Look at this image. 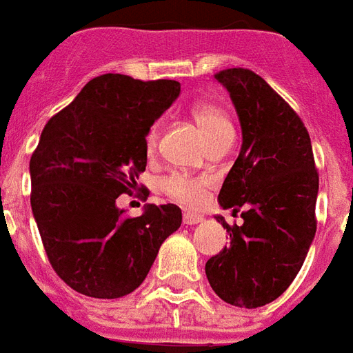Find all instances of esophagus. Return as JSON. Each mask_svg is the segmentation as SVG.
<instances>
[{
  "label": "esophagus",
  "instance_id": "obj_1",
  "mask_svg": "<svg viewBox=\"0 0 353 353\" xmlns=\"http://www.w3.org/2000/svg\"><path fill=\"white\" fill-rule=\"evenodd\" d=\"M203 216L200 215V213H192V211H187V213H183V224H187V226H194V224L202 223Z\"/></svg>",
  "mask_w": 353,
  "mask_h": 353
}]
</instances>
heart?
Wrapping results in <instances>:
<instances>
[{
  "label": "heart",
  "instance_id": "heart-1",
  "mask_svg": "<svg viewBox=\"0 0 353 353\" xmlns=\"http://www.w3.org/2000/svg\"><path fill=\"white\" fill-rule=\"evenodd\" d=\"M190 116L196 121V125L200 127V130L203 132L205 140L210 142L211 138L219 137L223 132H228L232 130V125H230L228 116L224 114V110L221 106H216L213 103H208V101H198V103L190 104ZM145 143H148V150H153L157 143V127H151L148 130V137H145ZM163 190L164 194L174 200H179V202L185 203H198L205 194V189H208V179L205 177H194L189 176V174H181V172H176V174H170L168 177L163 179Z\"/></svg>",
  "mask_w": 353,
  "mask_h": 353
}]
</instances>
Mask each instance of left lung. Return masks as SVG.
<instances>
[{
  "label": "left lung",
  "mask_w": 353,
  "mask_h": 353,
  "mask_svg": "<svg viewBox=\"0 0 353 353\" xmlns=\"http://www.w3.org/2000/svg\"><path fill=\"white\" fill-rule=\"evenodd\" d=\"M215 78L230 91L243 132L219 202L234 215L243 210V224L216 216L230 245L205 262V275L223 301L256 309L283 296L305 262L316 234L318 170L301 117L262 77L236 67Z\"/></svg>",
  "instance_id": "1"
}]
</instances>
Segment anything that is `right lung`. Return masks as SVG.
Returning a JSON list of instances; mask_svg holds the SVG:
<instances>
[{
  "instance_id": "right-lung-1",
  "label": "right lung",
  "mask_w": 353,
  "mask_h": 353,
  "mask_svg": "<svg viewBox=\"0 0 353 353\" xmlns=\"http://www.w3.org/2000/svg\"><path fill=\"white\" fill-rule=\"evenodd\" d=\"M179 90L176 80L108 72L44 125L30 161L31 210L48 262L78 294L116 299L134 292L181 226L174 203H148L140 216L116 205L145 170L148 130Z\"/></svg>"
}]
</instances>
